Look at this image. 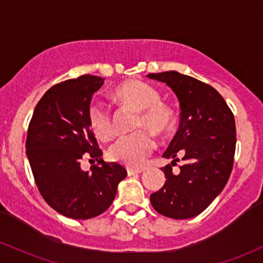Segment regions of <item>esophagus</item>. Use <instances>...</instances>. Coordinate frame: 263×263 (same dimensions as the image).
<instances>
[{"mask_svg":"<svg viewBox=\"0 0 263 263\" xmlns=\"http://www.w3.org/2000/svg\"><path fill=\"white\" fill-rule=\"evenodd\" d=\"M141 172H143V168H127V174H128V176L141 174Z\"/></svg>","mask_w":263,"mask_h":263,"instance_id":"esophagus-1","label":"esophagus"}]
</instances>
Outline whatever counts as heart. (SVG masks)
I'll list each match as a JSON object with an SVG mask.
<instances>
[{
    "mask_svg": "<svg viewBox=\"0 0 263 263\" xmlns=\"http://www.w3.org/2000/svg\"><path fill=\"white\" fill-rule=\"evenodd\" d=\"M120 101L138 111L135 129L148 128L155 135H163L175 123V111L168 103L161 101L158 89L142 81L132 80L115 89ZM88 122L92 132L101 140H108L114 135L111 111L105 103L92 101L88 107ZM155 147V141L145 129L117 138L108 149L111 160L129 167H140L145 163Z\"/></svg>",
    "mask_w": 263,
    "mask_h": 263,
    "instance_id": "obj_1",
    "label": "heart"
}]
</instances>
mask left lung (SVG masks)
Listing matches in <instances>:
<instances>
[{
	"label": "left lung",
	"mask_w": 263,
	"mask_h": 263,
	"mask_svg": "<svg viewBox=\"0 0 263 263\" xmlns=\"http://www.w3.org/2000/svg\"><path fill=\"white\" fill-rule=\"evenodd\" d=\"M166 82L180 101V127L163 157L174 158L162 167L166 182L149 196L161 215L175 220L195 217L210 206L229 181L236 151V123L223 97L209 83L176 71L149 73ZM184 155L180 174L172 166Z\"/></svg>",
	"instance_id": "left-lung-1"
}]
</instances>
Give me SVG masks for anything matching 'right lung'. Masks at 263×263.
Returning <instances> with one entry per match:
<instances>
[{"instance_id": "right-lung-1", "label": "right lung", "mask_w": 263, "mask_h": 263, "mask_svg": "<svg viewBox=\"0 0 263 263\" xmlns=\"http://www.w3.org/2000/svg\"><path fill=\"white\" fill-rule=\"evenodd\" d=\"M103 81L83 74L53 85L34 107L27 129L26 154L37 189L54 211L74 220L105 212L127 176L120 163L102 160L88 122L92 95ZM83 158L96 159L98 164L82 172Z\"/></svg>"}]
</instances>
